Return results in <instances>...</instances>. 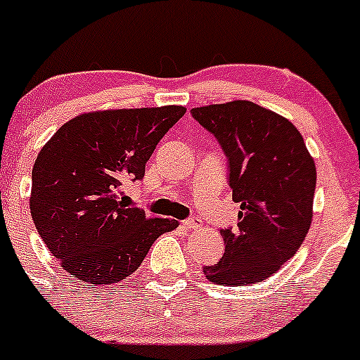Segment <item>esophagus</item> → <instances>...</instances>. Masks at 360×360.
Masks as SVG:
<instances>
[{
    "label": "esophagus",
    "mask_w": 360,
    "mask_h": 360,
    "mask_svg": "<svg viewBox=\"0 0 360 360\" xmlns=\"http://www.w3.org/2000/svg\"><path fill=\"white\" fill-rule=\"evenodd\" d=\"M181 227H185L187 231H198V229H201V224L198 220H184Z\"/></svg>",
    "instance_id": "esophagus-1"
}]
</instances>
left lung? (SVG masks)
<instances>
[{
    "label": "left lung",
    "mask_w": 360,
    "mask_h": 360,
    "mask_svg": "<svg viewBox=\"0 0 360 360\" xmlns=\"http://www.w3.org/2000/svg\"><path fill=\"white\" fill-rule=\"evenodd\" d=\"M192 117L227 158L237 227L221 231L224 257L202 266L221 286H246L276 274L298 251L312 221L316 165L286 117L248 100L198 107Z\"/></svg>",
    "instance_id": "left-lung-1"
}]
</instances>
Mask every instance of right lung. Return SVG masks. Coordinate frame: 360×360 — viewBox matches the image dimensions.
Instances as JSON below:
<instances>
[{
	"mask_svg": "<svg viewBox=\"0 0 360 360\" xmlns=\"http://www.w3.org/2000/svg\"><path fill=\"white\" fill-rule=\"evenodd\" d=\"M185 114L180 105L102 110L65 123L32 168L31 214L62 266L86 284L131 276L176 220L146 218L123 185L142 180L155 146Z\"/></svg>",
	"mask_w": 360,
	"mask_h": 360,
	"instance_id": "add662e5",
	"label": "right lung"
}]
</instances>
